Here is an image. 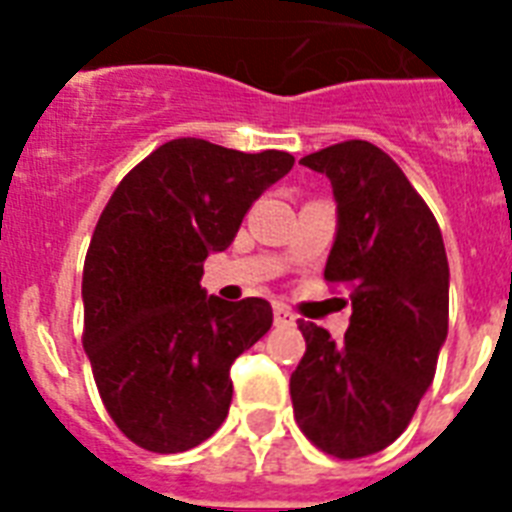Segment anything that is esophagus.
Listing matches in <instances>:
<instances>
[{"mask_svg": "<svg viewBox=\"0 0 512 512\" xmlns=\"http://www.w3.org/2000/svg\"><path fill=\"white\" fill-rule=\"evenodd\" d=\"M273 321H276V327H295V316L289 313V308H284V305H276L273 308Z\"/></svg>", "mask_w": 512, "mask_h": 512, "instance_id": "obj_1", "label": "esophagus"}]
</instances>
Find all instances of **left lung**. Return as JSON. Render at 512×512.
<instances>
[{"mask_svg": "<svg viewBox=\"0 0 512 512\" xmlns=\"http://www.w3.org/2000/svg\"><path fill=\"white\" fill-rule=\"evenodd\" d=\"M300 164L332 183L337 236L324 279L353 287V313L340 345L300 321L305 356L289 393L311 444L356 460L404 433L433 382L449 329V263L436 217L385 151L345 140Z\"/></svg>", "mask_w": 512, "mask_h": 512, "instance_id": "left-lung-1", "label": "left lung"}]
</instances>
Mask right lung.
<instances>
[{
    "label": "right lung",
    "instance_id": "1",
    "mask_svg": "<svg viewBox=\"0 0 512 512\" xmlns=\"http://www.w3.org/2000/svg\"><path fill=\"white\" fill-rule=\"evenodd\" d=\"M287 151L241 154L177 138L124 175L92 233L82 276L84 350L111 420L156 454L207 441L231 406V364L271 329V303L201 289Z\"/></svg>",
    "mask_w": 512,
    "mask_h": 512
}]
</instances>
